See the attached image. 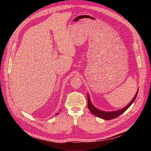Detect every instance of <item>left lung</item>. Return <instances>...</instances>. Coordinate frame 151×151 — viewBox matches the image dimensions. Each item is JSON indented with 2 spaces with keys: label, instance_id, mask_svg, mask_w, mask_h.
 <instances>
[{
  "label": "left lung",
  "instance_id": "left-lung-1",
  "mask_svg": "<svg viewBox=\"0 0 151 151\" xmlns=\"http://www.w3.org/2000/svg\"><path fill=\"white\" fill-rule=\"evenodd\" d=\"M138 92H139V89H137V93H136L135 95L134 96L133 99H132V101L129 104H128V105H127L125 107L123 108L122 109H118V110L112 111H103V110H101V109H99L97 108L96 107H95L93 104V103H91L90 98H89V95L88 93V108L90 110V111L91 112V113L93 114V115H95L96 116H98L100 118H102V119L106 120H112V119H114V118L118 117V116H120V115H122L123 112H125L127 109L131 106L132 104L134 102L137 96Z\"/></svg>",
  "mask_w": 151,
  "mask_h": 151
}]
</instances>
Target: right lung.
Listing matches in <instances>:
<instances>
[{
  "mask_svg": "<svg viewBox=\"0 0 151 151\" xmlns=\"http://www.w3.org/2000/svg\"><path fill=\"white\" fill-rule=\"evenodd\" d=\"M58 113H56V115H58Z\"/></svg>",
  "mask_w": 151,
  "mask_h": 151,
  "instance_id": "add662e5",
  "label": "right lung"
}]
</instances>
